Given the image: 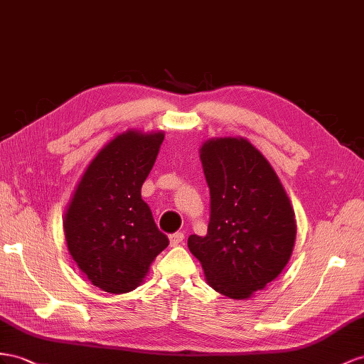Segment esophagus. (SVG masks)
I'll return each instance as SVG.
<instances>
[{"mask_svg": "<svg viewBox=\"0 0 364 364\" xmlns=\"http://www.w3.org/2000/svg\"><path fill=\"white\" fill-rule=\"evenodd\" d=\"M184 240V234H181V232H176V234H172L169 237V241H171V246H178L183 243Z\"/></svg>", "mask_w": 364, "mask_h": 364, "instance_id": "1", "label": "esophagus"}]
</instances>
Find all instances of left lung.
<instances>
[{"label":"left lung","instance_id":"1","mask_svg":"<svg viewBox=\"0 0 364 364\" xmlns=\"http://www.w3.org/2000/svg\"><path fill=\"white\" fill-rule=\"evenodd\" d=\"M200 158L210 221L206 237H189V250L212 289L247 300L291 259L296 237L291 200L271 163L243 136L209 138Z\"/></svg>","mask_w":364,"mask_h":364}]
</instances>
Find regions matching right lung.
Wrapping results in <instances>:
<instances>
[{"instance_id": "obj_1", "label": "right lung", "mask_w": 364, "mask_h": 364, "mask_svg": "<svg viewBox=\"0 0 364 364\" xmlns=\"http://www.w3.org/2000/svg\"><path fill=\"white\" fill-rule=\"evenodd\" d=\"M164 132L127 129L92 158L63 217L64 238L80 271L109 294L141 286L169 245L141 198Z\"/></svg>"}]
</instances>
